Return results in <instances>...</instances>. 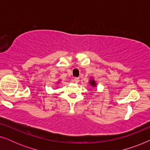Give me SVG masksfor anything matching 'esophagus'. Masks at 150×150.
<instances>
[{
	"label": "esophagus",
	"instance_id": "esophagus-1",
	"mask_svg": "<svg viewBox=\"0 0 150 150\" xmlns=\"http://www.w3.org/2000/svg\"><path fill=\"white\" fill-rule=\"evenodd\" d=\"M73 81L75 83H78L79 82V78H74V80H73Z\"/></svg>",
	"mask_w": 150,
	"mask_h": 150
}]
</instances>
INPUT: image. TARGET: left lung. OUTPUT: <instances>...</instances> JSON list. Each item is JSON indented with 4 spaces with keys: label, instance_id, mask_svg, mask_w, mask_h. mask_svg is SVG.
<instances>
[{
    "label": "left lung",
    "instance_id": "1",
    "mask_svg": "<svg viewBox=\"0 0 150 150\" xmlns=\"http://www.w3.org/2000/svg\"><path fill=\"white\" fill-rule=\"evenodd\" d=\"M89 84H90V85H91V86H93V87H96V81H94V80L92 79H91L89 81Z\"/></svg>",
    "mask_w": 150,
    "mask_h": 150
}]
</instances>
